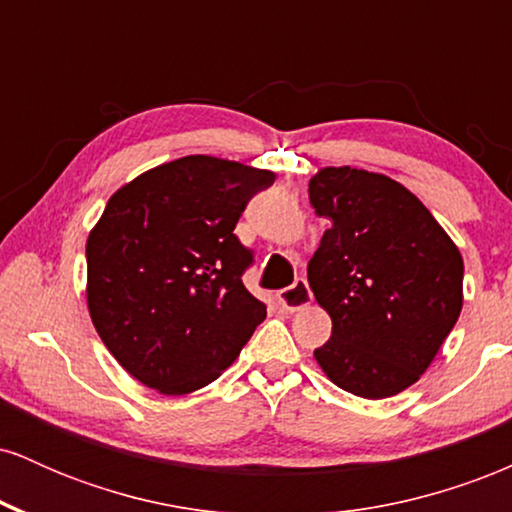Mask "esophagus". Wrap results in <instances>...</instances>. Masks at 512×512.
<instances>
[{"mask_svg": "<svg viewBox=\"0 0 512 512\" xmlns=\"http://www.w3.org/2000/svg\"><path fill=\"white\" fill-rule=\"evenodd\" d=\"M276 301H279V305L284 310L296 313V310H303L305 305H310V301H313V293L308 289V281L301 279L293 286H289V289L276 293Z\"/></svg>", "mask_w": 512, "mask_h": 512, "instance_id": "obj_1", "label": "esophagus"}]
</instances>
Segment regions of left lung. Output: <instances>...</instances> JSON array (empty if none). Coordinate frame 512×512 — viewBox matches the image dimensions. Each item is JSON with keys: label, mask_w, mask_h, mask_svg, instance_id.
<instances>
[{"label": "left lung", "mask_w": 512, "mask_h": 512, "mask_svg": "<svg viewBox=\"0 0 512 512\" xmlns=\"http://www.w3.org/2000/svg\"><path fill=\"white\" fill-rule=\"evenodd\" d=\"M308 197L332 221L308 262L315 301L332 317L317 366L356 397L399 395L460 317V248L414 192L383 173L320 168Z\"/></svg>", "instance_id": "1"}]
</instances>
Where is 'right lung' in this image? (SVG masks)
Listing matches in <instances>:
<instances>
[{
	"label": "right lung",
	"instance_id": "add662e5",
	"mask_svg": "<svg viewBox=\"0 0 512 512\" xmlns=\"http://www.w3.org/2000/svg\"><path fill=\"white\" fill-rule=\"evenodd\" d=\"M272 170L216 156L161 163L122 185L86 240V305L115 361L161 395L202 390L236 361L264 303L233 233Z\"/></svg>",
	"mask_w": 512,
	"mask_h": 512
}]
</instances>
